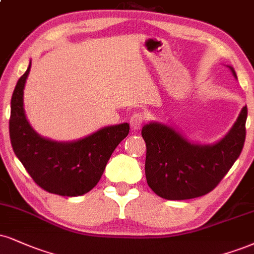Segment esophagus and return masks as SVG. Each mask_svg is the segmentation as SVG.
<instances>
[{
    "label": "esophagus",
    "instance_id": "34e87169",
    "mask_svg": "<svg viewBox=\"0 0 254 254\" xmlns=\"http://www.w3.org/2000/svg\"><path fill=\"white\" fill-rule=\"evenodd\" d=\"M144 122H145V116L143 114H139V112L133 114L130 118V125L133 130H138Z\"/></svg>",
    "mask_w": 254,
    "mask_h": 254
}]
</instances>
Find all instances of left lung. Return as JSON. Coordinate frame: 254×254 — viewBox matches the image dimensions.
I'll return each instance as SVG.
<instances>
[{
    "mask_svg": "<svg viewBox=\"0 0 254 254\" xmlns=\"http://www.w3.org/2000/svg\"><path fill=\"white\" fill-rule=\"evenodd\" d=\"M228 67L237 78L233 67ZM246 118L247 106H244L227 135L212 145L190 143L168 125H144L142 136L146 144L145 177L149 187L167 200H188L208 194L241 154Z\"/></svg>",
    "mask_w": 254,
    "mask_h": 254,
    "instance_id": "8db88e82",
    "label": "left lung"
}]
</instances>
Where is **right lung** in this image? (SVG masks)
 Wrapping results in <instances>:
<instances>
[{
	"label": "right lung",
	"mask_w": 254,
	"mask_h": 254,
	"mask_svg": "<svg viewBox=\"0 0 254 254\" xmlns=\"http://www.w3.org/2000/svg\"><path fill=\"white\" fill-rule=\"evenodd\" d=\"M30 64L19 79L10 102L9 135L27 173L44 190L61 196L86 194L99 182L106 163L129 133L127 123L103 127L75 142L44 138L33 130L23 110V88Z\"/></svg>",
	"instance_id": "obj_1"
}]
</instances>
